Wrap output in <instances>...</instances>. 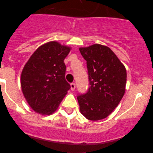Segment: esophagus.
<instances>
[{
  "label": "esophagus",
  "instance_id": "esophagus-1",
  "mask_svg": "<svg viewBox=\"0 0 153 153\" xmlns=\"http://www.w3.org/2000/svg\"><path fill=\"white\" fill-rule=\"evenodd\" d=\"M76 88V84L74 83H70V89H71V90H74Z\"/></svg>",
  "mask_w": 153,
  "mask_h": 153
}]
</instances>
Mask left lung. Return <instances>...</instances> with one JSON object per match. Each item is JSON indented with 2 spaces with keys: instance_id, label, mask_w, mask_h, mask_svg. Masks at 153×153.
I'll return each mask as SVG.
<instances>
[{
  "instance_id": "8db88e82",
  "label": "left lung",
  "mask_w": 153,
  "mask_h": 153,
  "mask_svg": "<svg viewBox=\"0 0 153 153\" xmlns=\"http://www.w3.org/2000/svg\"><path fill=\"white\" fill-rule=\"evenodd\" d=\"M86 61L89 86L84 94H78L80 113L97 121L109 116L125 93L126 70L114 53L106 46L93 44L79 48Z\"/></svg>"
}]
</instances>
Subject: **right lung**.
Wrapping results in <instances>:
<instances>
[{"mask_svg": "<svg viewBox=\"0 0 153 153\" xmlns=\"http://www.w3.org/2000/svg\"><path fill=\"white\" fill-rule=\"evenodd\" d=\"M70 48L52 41L40 46L30 57L21 74V89L36 113L51 115L70 89L65 79L64 59Z\"/></svg>", "mask_w": 153, "mask_h": 153, "instance_id": "right-lung-1", "label": "right lung"}]
</instances>
